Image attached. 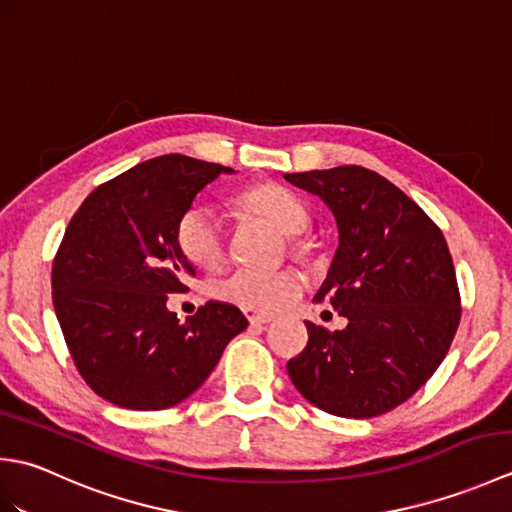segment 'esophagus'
I'll use <instances>...</instances> for the list:
<instances>
[{"mask_svg": "<svg viewBox=\"0 0 512 512\" xmlns=\"http://www.w3.org/2000/svg\"><path fill=\"white\" fill-rule=\"evenodd\" d=\"M244 314H246V319H248V323L250 325H266V323H270L273 321V317H270V314H262V312H255V310H244Z\"/></svg>", "mask_w": 512, "mask_h": 512, "instance_id": "esophagus-1", "label": "esophagus"}]
</instances>
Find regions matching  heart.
<instances>
[{
    "label": "heart",
    "mask_w": 512,
    "mask_h": 512,
    "mask_svg": "<svg viewBox=\"0 0 512 512\" xmlns=\"http://www.w3.org/2000/svg\"><path fill=\"white\" fill-rule=\"evenodd\" d=\"M239 204L248 213L262 217L273 224L277 231L288 235L290 250L295 255H306L310 244L301 237L310 226V211L297 193H292L279 184H257L248 189ZM176 242L180 253L189 259L193 266L213 270L224 262V228L222 220L209 206H191L184 211L176 226ZM303 292V277L297 270H250L237 268L215 284V295L235 303V306L255 312H277L288 308Z\"/></svg>",
    "instance_id": "1"
}]
</instances>
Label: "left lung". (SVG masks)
I'll use <instances>...</instances> for the list:
<instances>
[{
    "instance_id": "left-lung-1",
    "label": "left lung",
    "mask_w": 512,
    "mask_h": 512,
    "mask_svg": "<svg viewBox=\"0 0 512 512\" xmlns=\"http://www.w3.org/2000/svg\"><path fill=\"white\" fill-rule=\"evenodd\" d=\"M328 204L339 246L314 299L347 319L288 361L299 394L334 416L374 418L411 398L447 356L460 292L447 239L396 184L363 167L284 173Z\"/></svg>"
}]
</instances>
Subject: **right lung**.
Listing matches in <instances>:
<instances>
[{
	"label": "right lung",
	"mask_w": 512,
	"mask_h": 512,
	"mask_svg": "<svg viewBox=\"0 0 512 512\" xmlns=\"http://www.w3.org/2000/svg\"><path fill=\"white\" fill-rule=\"evenodd\" d=\"M224 173L235 171L182 154L151 158L96 187L65 228L52 264L54 312L79 374L112 405H178L246 330L231 303L209 301L184 323L167 308L195 277L176 226Z\"/></svg>",
	"instance_id": "right-lung-1"
}]
</instances>
